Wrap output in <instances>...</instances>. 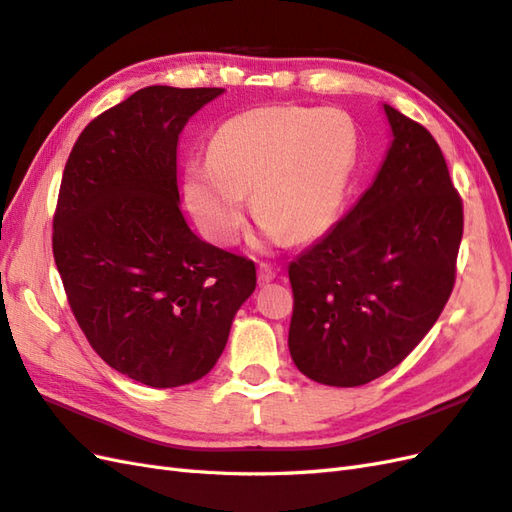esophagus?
Returning a JSON list of instances; mask_svg holds the SVG:
<instances>
[{
	"mask_svg": "<svg viewBox=\"0 0 512 512\" xmlns=\"http://www.w3.org/2000/svg\"><path fill=\"white\" fill-rule=\"evenodd\" d=\"M274 277H277V272H274L268 264L257 266V283L259 285H268L270 281H274Z\"/></svg>",
	"mask_w": 512,
	"mask_h": 512,
	"instance_id": "esophagus-1",
	"label": "esophagus"
}]
</instances>
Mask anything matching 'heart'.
Segmentation results:
<instances>
[{"mask_svg": "<svg viewBox=\"0 0 512 512\" xmlns=\"http://www.w3.org/2000/svg\"><path fill=\"white\" fill-rule=\"evenodd\" d=\"M357 162V129L342 110L264 106L231 116L209 142L207 162L186 170V201L216 244L240 233L248 199L259 246L309 242L344 205Z\"/></svg>", "mask_w": 512, "mask_h": 512, "instance_id": "b5f03b06", "label": "heart"}]
</instances>
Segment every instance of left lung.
<instances>
[{"mask_svg": "<svg viewBox=\"0 0 512 512\" xmlns=\"http://www.w3.org/2000/svg\"><path fill=\"white\" fill-rule=\"evenodd\" d=\"M391 142L372 186L290 264V355L307 378L359 387L422 342L452 294L463 205L430 131L383 106Z\"/></svg>", "mask_w": 512, "mask_h": 512, "instance_id": "obj_1", "label": "left lung"}]
</instances>
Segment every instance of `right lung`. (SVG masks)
Listing matches in <instances>:
<instances>
[{
    "label": "right lung",
    "instance_id": "1",
    "mask_svg": "<svg viewBox=\"0 0 512 512\" xmlns=\"http://www.w3.org/2000/svg\"><path fill=\"white\" fill-rule=\"evenodd\" d=\"M225 88L149 86L99 114L60 183L54 259L73 316L110 368L168 389L199 381L255 292V264L181 214L179 134Z\"/></svg>",
    "mask_w": 512,
    "mask_h": 512
}]
</instances>
